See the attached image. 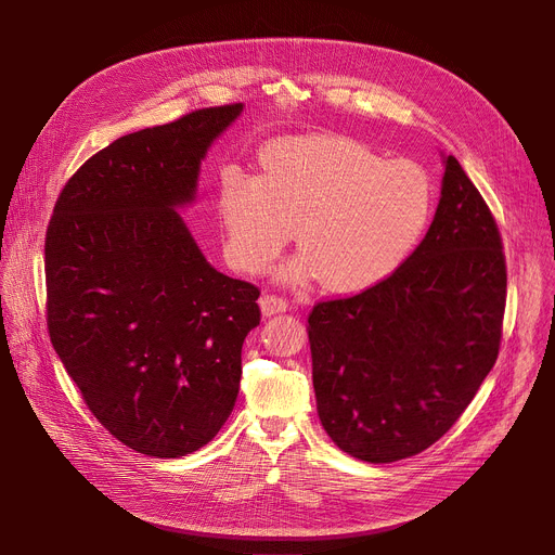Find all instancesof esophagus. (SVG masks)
Returning a JSON list of instances; mask_svg holds the SVG:
<instances>
[{
	"label": "esophagus",
	"instance_id": "34e87169",
	"mask_svg": "<svg viewBox=\"0 0 555 555\" xmlns=\"http://www.w3.org/2000/svg\"><path fill=\"white\" fill-rule=\"evenodd\" d=\"M287 310V304L274 295H266L260 297V312L262 317H274V314H281Z\"/></svg>",
	"mask_w": 555,
	"mask_h": 555
}]
</instances>
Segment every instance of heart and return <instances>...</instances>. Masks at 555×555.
<instances>
[{
	"label": "heart",
	"mask_w": 555,
	"mask_h": 555,
	"mask_svg": "<svg viewBox=\"0 0 555 555\" xmlns=\"http://www.w3.org/2000/svg\"><path fill=\"white\" fill-rule=\"evenodd\" d=\"M216 207L231 266L256 274L293 238L299 256L287 281L317 276L335 295L387 281L423 241L434 182L412 159H385L341 134L272 141L260 175L227 168Z\"/></svg>",
	"instance_id": "obj_1"
}]
</instances>
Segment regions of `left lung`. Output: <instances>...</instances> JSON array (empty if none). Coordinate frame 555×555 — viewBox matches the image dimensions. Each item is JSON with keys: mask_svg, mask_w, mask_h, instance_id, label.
Listing matches in <instances>:
<instances>
[{"mask_svg": "<svg viewBox=\"0 0 555 555\" xmlns=\"http://www.w3.org/2000/svg\"><path fill=\"white\" fill-rule=\"evenodd\" d=\"M423 243L383 283L308 317L317 414L369 463L414 456L470 404L500 353L506 262L498 224L456 157Z\"/></svg>", "mask_w": 555, "mask_h": 555, "instance_id": "obj_1", "label": "left lung"}]
</instances>
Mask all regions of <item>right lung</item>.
<instances>
[{"label": "right lung", "mask_w": 555, "mask_h": 555, "mask_svg": "<svg viewBox=\"0 0 555 555\" xmlns=\"http://www.w3.org/2000/svg\"><path fill=\"white\" fill-rule=\"evenodd\" d=\"M243 103L112 141L55 202L47 229L51 344L99 423L157 459L207 446L236 404L258 287L204 258L180 209Z\"/></svg>", "instance_id": "obj_1"}]
</instances>
